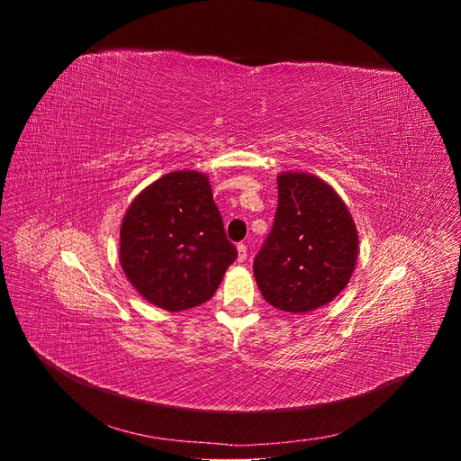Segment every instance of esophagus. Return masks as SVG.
<instances>
[{
  "label": "esophagus",
  "instance_id": "obj_1",
  "mask_svg": "<svg viewBox=\"0 0 461 461\" xmlns=\"http://www.w3.org/2000/svg\"><path fill=\"white\" fill-rule=\"evenodd\" d=\"M237 253H239L237 260H239V262H244L246 257H248V248H246V244H237Z\"/></svg>",
  "mask_w": 461,
  "mask_h": 461
}]
</instances>
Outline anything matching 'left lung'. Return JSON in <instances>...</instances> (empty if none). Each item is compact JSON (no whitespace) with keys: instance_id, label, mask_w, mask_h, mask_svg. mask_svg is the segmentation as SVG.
<instances>
[{"instance_id":"left-lung-1","label":"left lung","mask_w":461,"mask_h":461,"mask_svg":"<svg viewBox=\"0 0 461 461\" xmlns=\"http://www.w3.org/2000/svg\"><path fill=\"white\" fill-rule=\"evenodd\" d=\"M279 206L253 260L257 286L272 306L304 313L334 301L357 260V230L336 189L310 173L277 176Z\"/></svg>"}]
</instances>
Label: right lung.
Listing matches in <instances>:
<instances>
[{
	"instance_id": "right-lung-1",
	"label": "right lung",
	"mask_w": 461,
	"mask_h": 461,
	"mask_svg": "<svg viewBox=\"0 0 461 461\" xmlns=\"http://www.w3.org/2000/svg\"><path fill=\"white\" fill-rule=\"evenodd\" d=\"M235 258L204 173L184 169L160 176L123 215L122 270L162 310L182 312L212 299Z\"/></svg>"
}]
</instances>
